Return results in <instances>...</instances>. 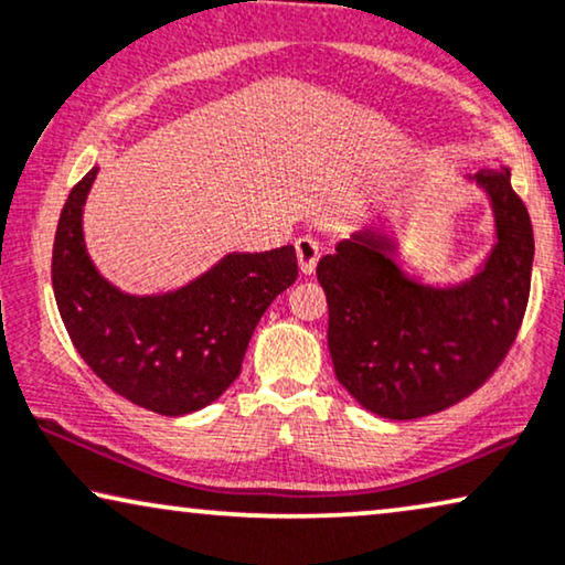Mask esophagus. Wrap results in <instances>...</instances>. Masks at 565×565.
<instances>
[{"mask_svg":"<svg viewBox=\"0 0 565 565\" xmlns=\"http://www.w3.org/2000/svg\"><path fill=\"white\" fill-rule=\"evenodd\" d=\"M295 247H297V260H299V270H302L305 276H310L315 266H318V258H320V245L315 243L312 237H297L295 239Z\"/></svg>","mask_w":565,"mask_h":565,"instance_id":"esophagus-1","label":"esophagus"}]
</instances>
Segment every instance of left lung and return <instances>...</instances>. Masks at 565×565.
Masks as SVG:
<instances>
[{
	"label": "left lung",
	"instance_id": "left-lung-1",
	"mask_svg": "<svg viewBox=\"0 0 565 565\" xmlns=\"http://www.w3.org/2000/svg\"><path fill=\"white\" fill-rule=\"evenodd\" d=\"M470 180L491 199L495 245L483 268L455 287H428L397 266L377 227L322 255L328 349L353 401L382 418L431 416L476 393L514 343L530 299L535 237L509 168Z\"/></svg>",
	"mask_w": 565,
	"mask_h": 565
}]
</instances>
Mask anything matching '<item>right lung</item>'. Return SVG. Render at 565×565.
<instances>
[{
    "mask_svg": "<svg viewBox=\"0 0 565 565\" xmlns=\"http://www.w3.org/2000/svg\"><path fill=\"white\" fill-rule=\"evenodd\" d=\"M97 168L72 188L56 227L51 281L58 312L85 364L134 405L185 416L237 380L268 305L297 278L291 245L230 253L183 289L134 297L97 274L82 237Z\"/></svg>",
    "mask_w": 565,
    "mask_h": 565,
    "instance_id": "1",
    "label": "right lung"
}]
</instances>
